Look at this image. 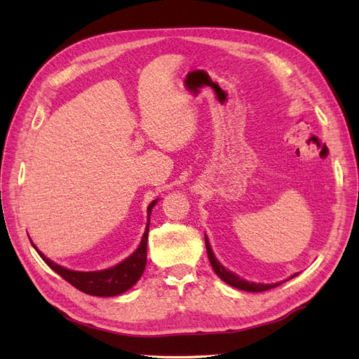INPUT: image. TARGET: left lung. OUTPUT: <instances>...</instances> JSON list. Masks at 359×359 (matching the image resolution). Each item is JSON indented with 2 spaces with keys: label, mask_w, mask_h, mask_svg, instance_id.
I'll use <instances>...</instances> for the list:
<instances>
[{
  "label": "left lung",
  "mask_w": 359,
  "mask_h": 359,
  "mask_svg": "<svg viewBox=\"0 0 359 359\" xmlns=\"http://www.w3.org/2000/svg\"><path fill=\"white\" fill-rule=\"evenodd\" d=\"M205 245H206V253H208V259H210V264L214 269V273L219 276L223 281H226L227 285H231L236 289H241V290H247V292H265V290H269L273 287H277L280 286L281 283H273V285H262V283H250V281H245L243 278H240L238 276H235L233 273H231V271H227L223 265H220L219 260L215 259V256L212 255V250L210 247V243L208 240H206L205 236ZM297 274H293L290 278L295 277Z\"/></svg>",
  "instance_id": "obj_1"
}]
</instances>
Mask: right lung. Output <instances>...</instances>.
<instances>
[{
	"label": "right lung",
	"mask_w": 359,
	"mask_h": 359,
	"mask_svg": "<svg viewBox=\"0 0 359 359\" xmlns=\"http://www.w3.org/2000/svg\"><path fill=\"white\" fill-rule=\"evenodd\" d=\"M157 201L151 202L148 206V222H149V214L151 210ZM148 231H149V223L145 229V233L142 236V241L137 247L136 252L128 256L121 264L116 266H112L109 269L103 271H94V273H79V271H70L62 268L57 264H53L46 256H43L39 250L37 253L40 257L45 260V262L55 271L58 276H61L64 280L69 281L72 286L79 289L83 293H88L93 297H115L128 290L136 281L144 274V269L147 265V244H148Z\"/></svg>",
	"instance_id": "add662e5"
}]
</instances>
